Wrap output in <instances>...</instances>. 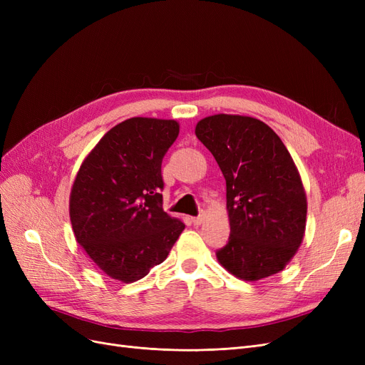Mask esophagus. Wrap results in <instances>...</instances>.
Returning <instances> with one entry per match:
<instances>
[{
	"mask_svg": "<svg viewBox=\"0 0 365 365\" xmlns=\"http://www.w3.org/2000/svg\"><path fill=\"white\" fill-rule=\"evenodd\" d=\"M205 216H207V213H205V210H201V213H200V216H196V217H192V222H193V225H201L204 220H205Z\"/></svg>",
	"mask_w": 365,
	"mask_h": 365,
	"instance_id": "esophagus-1",
	"label": "esophagus"
}]
</instances>
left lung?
<instances>
[{
  "mask_svg": "<svg viewBox=\"0 0 365 365\" xmlns=\"http://www.w3.org/2000/svg\"><path fill=\"white\" fill-rule=\"evenodd\" d=\"M227 182L228 244L217 262L245 282L284 269L300 248L307 200L300 172L280 137L262 120L215 114L196 123Z\"/></svg>",
  "mask_w": 365,
  "mask_h": 365,
  "instance_id": "obj_1",
  "label": "left lung"
}]
</instances>
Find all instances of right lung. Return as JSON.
<instances>
[{"mask_svg":"<svg viewBox=\"0 0 365 365\" xmlns=\"http://www.w3.org/2000/svg\"><path fill=\"white\" fill-rule=\"evenodd\" d=\"M176 120L132 117L109 129L82 161L70 192L74 237L96 267L132 283L168 257L185 228L163 210L161 161Z\"/></svg>","mask_w":365,"mask_h":365,"instance_id":"add662e5","label":"right lung"}]
</instances>
